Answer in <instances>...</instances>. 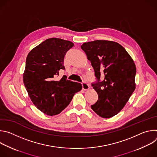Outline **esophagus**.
I'll use <instances>...</instances> for the list:
<instances>
[{
	"label": "esophagus",
	"instance_id": "34e87169",
	"mask_svg": "<svg viewBox=\"0 0 157 157\" xmlns=\"http://www.w3.org/2000/svg\"><path fill=\"white\" fill-rule=\"evenodd\" d=\"M82 89L84 91L88 90V89H89V85L87 83H86V82H83L82 83Z\"/></svg>",
	"mask_w": 157,
	"mask_h": 157
}]
</instances>
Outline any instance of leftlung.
<instances>
[{"label": "left lung", "instance_id": "left-lung-1", "mask_svg": "<svg viewBox=\"0 0 157 157\" xmlns=\"http://www.w3.org/2000/svg\"><path fill=\"white\" fill-rule=\"evenodd\" d=\"M81 48L91 61L97 79L92 86L98 100L91 107L102 118L113 117L135 90L136 64L125 49L115 41L95 40L84 43Z\"/></svg>", "mask_w": 157, "mask_h": 157}]
</instances>
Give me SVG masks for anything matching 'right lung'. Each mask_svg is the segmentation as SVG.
Here are the masks:
<instances>
[{"instance_id":"add662e5","label":"right lung","mask_w":157,"mask_h":157,"mask_svg":"<svg viewBox=\"0 0 157 157\" xmlns=\"http://www.w3.org/2000/svg\"><path fill=\"white\" fill-rule=\"evenodd\" d=\"M74 46L70 41L52 38L33 48L26 59L23 81L33 104L48 116L59 114L82 89L79 82L66 79L56 81L60 70H65L64 58Z\"/></svg>"}]
</instances>
